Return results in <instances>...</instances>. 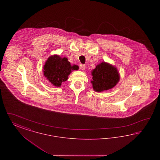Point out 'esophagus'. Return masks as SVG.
Masks as SVG:
<instances>
[{
    "label": "esophagus",
    "mask_w": 160,
    "mask_h": 160,
    "mask_svg": "<svg viewBox=\"0 0 160 160\" xmlns=\"http://www.w3.org/2000/svg\"><path fill=\"white\" fill-rule=\"evenodd\" d=\"M79 67H80V68L82 70H84L85 68H86V66H85V65H84V64H80Z\"/></svg>",
    "instance_id": "1"
}]
</instances>
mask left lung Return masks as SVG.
Returning a JSON list of instances; mask_svg holds the SVG:
<instances>
[{"label":"left lung","mask_w":160,"mask_h":160,"mask_svg":"<svg viewBox=\"0 0 160 160\" xmlns=\"http://www.w3.org/2000/svg\"><path fill=\"white\" fill-rule=\"evenodd\" d=\"M93 89L97 92L112 89L119 81L118 71L113 65L102 62L92 71Z\"/></svg>","instance_id":"8db88e82"}]
</instances>
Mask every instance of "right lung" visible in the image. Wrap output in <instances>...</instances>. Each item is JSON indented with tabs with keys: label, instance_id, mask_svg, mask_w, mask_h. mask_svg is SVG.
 Here are the masks:
<instances>
[{
	"label": "right lung",
	"instance_id": "right-lung-1",
	"mask_svg": "<svg viewBox=\"0 0 160 160\" xmlns=\"http://www.w3.org/2000/svg\"><path fill=\"white\" fill-rule=\"evenodd\" d=\"M44 76L54 86L60 87L62 83L68 79L72 71L77 70L76 65H71L66 58H62L58 55L49 57L44 66Z\"/></svg>",
	"mask_w": 160,
	"mask_h": 160
}]
</instances>
